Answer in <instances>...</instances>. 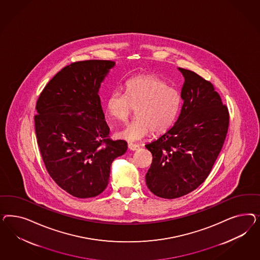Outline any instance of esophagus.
Here are the masks:
<instances>
[{
    "label": "esophagus",
    "instance_id": "obj_1",
    "mask_svg": "<svg viewBox=\"0 0 260 260\" xmlns=\"http://www.w3.org/2000/svg\"><path fill=\"white\" fill-rule=\"evenodd\" d=\"M128 150H133V151L139 150V146L135 145V144H128Z\"/></svg>",
    "mask_w": 260,
    "mask_h": 260
}]
</instances>
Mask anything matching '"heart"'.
Wrapping results in <instances>:
<instances>
[{
    "mask_svg": "<svg viewBox=\"0 0 260 260\" xmlns=\"http://www.w3.org/2000/svg\"><path fill=\"white\" fill-rule=\"evenodd\" d=\"M180 103L175 88L155 75L144 74L126 82L125 94L112 92L106 108L110 117L120 122H126L133 109L136 110L137 120L116 133L120 139L134 143L146 138L151 131L166 132L176 118Z\"/></svg>",
    "mask_w": 260,
    "mask_h": 260,
    "instance_id": "1",
    "label": "heart"
}]
</instances>
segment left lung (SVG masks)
<instances>
[{"label": "left lung", "mask_w": 260, "mask_h": 260, "mask_svg": "<svg viewBox=\"0 0 260 260\" xmlns=\"http://www.w3.org/2000/svg\"><path fill=\"white\" fill-rule=\"evenodd\" d=\"M178 71L185 79L180 113L170 129L146 145L152 154L146 185L167 199L183 197L205 181L229 126L228 109L213 85L193 71Z\"/></svg>", "instance_id": "obj_1"}]
</instances>
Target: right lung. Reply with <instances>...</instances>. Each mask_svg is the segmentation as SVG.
Masks as SVG:
<instances>
[{
	"instance_id": "add662e5",
	"label": "right lung",
	"mask_w": 260,
	"mask_h": 260,
	"mask_svg": "<svg viewBox=\"0 0 260 260\" xmlns=\"http://www.w3.org/2000/svg\"><path fill=\"white\" fill-rule=\"evenodd\" d=\"M115 63H71L51 79L36 104L35 132L51 178L73 197L99 196L110 180L112 161L127 149L108 138L99 89Z\"/></svg>"
}]
</instances>
